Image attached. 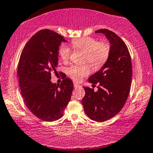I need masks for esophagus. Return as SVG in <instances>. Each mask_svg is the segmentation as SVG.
<instances>
[{"mask_svg":"<svg viewBox=\"0 0 153 153\" xmlns=\"http://www.w3.org/2000/svg\"><path fill=\"white\" fill-rule=\"evenodd\" d=\"M74 88H77L81 87V85H79L78 83H74Z\"/></svg>","mask_w":153,"mask_h":153,"instance_id":"esophagus-1","label":"esophagus"}]
</instances>
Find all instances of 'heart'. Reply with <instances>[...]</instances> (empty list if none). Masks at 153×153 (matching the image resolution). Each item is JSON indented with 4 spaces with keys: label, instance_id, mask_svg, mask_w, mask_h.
<instances>
[{
    "label": "heart",
    "instance_id": "b5f03b06",
    "mask_svg": "<svg viewBox=\"0 0 153 153\" xmlns=\"http://www.w3.org/2000/svg\"><path fill=\"white\" fill-rule=\"evenodd\" d=\"M72 47L74 49L81 50L85 52V60L88 61L95 68H100L107 60L109 56L110 48L106 43L98 42L97 39L93 37H86L72 42ZM60 56L64 61L70 58L71 51L68 46L62 45L60 49ZM68 73L73 80L79 81L83 76L91 73V67L89 65H73L68 70Z\"/></svg>",
    "mask_w": 153,
    "mask_h": 153
}]
</instances>
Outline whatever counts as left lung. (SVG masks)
<instances>
[{
    "label": "left lung",
    "mask_w": 153,
    "mask_h": 153,
    "mask_svg": "<svg viewBox=\"0 0 153 153\" xmlns=\"http://www.w3.org/2000/svg\"><path fill=\"white\" fill-rule=\"evenodd\" d=\"M95 33H103L109 41V56L102 68L88 79L94 85L99 84L97 91L83 87L85 94L81 102L90 118L104 122L118 114L125 105L130 91L132 65L129 50L120 37L108 29Z\"/></svg>",
    "instance_id": "obj_1"
}]
</instances>
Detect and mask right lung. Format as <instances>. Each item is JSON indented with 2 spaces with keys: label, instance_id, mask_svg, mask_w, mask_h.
<instances>
[{
  "label": "right lung",
  "instance_id": "right-lung-1",
  "mask_svg": "<svg viewBox=\"0 0 153 153\" xmlns=\"http://www.w3.org/2000/svg\"><path fill=\"white\" fill-rule=\"evenodd\" d=\"M62 42L67 41L54 31H38L25 45L18 65L19 82L25 104L35 116L49 122L63 116L74 88L69 78H65L60 85L51 81V73L57 72Z\"/></svg>",
  "mask_w": 153,
  "mask_h": 153
}]
</instances>
